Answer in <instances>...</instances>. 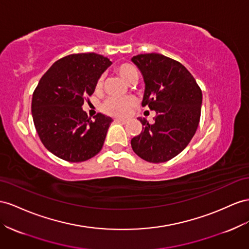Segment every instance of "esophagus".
I'll use <instances>...</instances> for the list:
<instances>
[{
  "mask_svg": "<svg viewBox=\"0 0 249 249\" xmlns=\"http://www.w3.org/2000/svg\"><path fill=\"white\" fill-rule=\"evenodd\" d=\"M115 122H118V123H122V124H125L127 123V120H126V119H124V118H116V119H115Z\"/></svg>",
  "mask_w": 249,
  "mask_h": 249,
  "instance_id": "1",
  "label": "esophagus"
}]
</instances>
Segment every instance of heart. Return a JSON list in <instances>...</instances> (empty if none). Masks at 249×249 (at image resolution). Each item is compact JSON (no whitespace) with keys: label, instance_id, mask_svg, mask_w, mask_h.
<instances>
[{"label":"heart","instance_id":"1","mask_svg":"<svg viewBox=\"0 0 249 249\" xmlns=\"http://www.w3.org/2000/svg\"><path fill=\"white\" fill-rule=\"evenodd\" d=\"M116 72L124 79L127 84H134L137 80V70L131 64L124 63L116 67ZM103 75L97 77L95 89L99 90L103 86ZM136 105V100L133 97H110L104 103L103 111L111 116H125L129 111Z\"/></svg>","mask_w":249,"mask_h":249}]
</instances>
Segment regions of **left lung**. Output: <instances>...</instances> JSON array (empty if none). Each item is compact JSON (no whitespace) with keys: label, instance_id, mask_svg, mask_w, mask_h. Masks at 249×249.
<instances>
[{"label":"left lung","instance_id":"8db88e82","mask_svg":"<svg viewBox=\"0 0 249 249\" xmlns=\"http://www.w3.org/2000/svg\"><path fill=\"white\" fill-rule=\"evenodd\" d=\"M143 76L142 107L156 112L154 122L138 118L142 131L131 140L133 151L145 161L160 163L182 152L200 122L202 92L185 67L159 53L132 57Z\"/></svg>","mask_w":249,"mask_h":249}]
</instances>
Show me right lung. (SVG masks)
Here are the masks:
<instances>
[{
	"label": "right lung",
	"instance_id": "obj_1",
	"mask_svg": "<svg viewBox=\"0 0 249 249\" xmlns=\"http://www.w3.org/2000/svg\"><path fill=\"white\" fill-rule=\"evenodd\" d=\"M111 64L96 53L70 54L56 60L39 79L31 112L39 139L53 155L82 162L103 149L113 120L100 113L91 120L82 107Z\"/></svg>",
	"mask_w": 249,
	"mask_h": 249
}]
</instances>
